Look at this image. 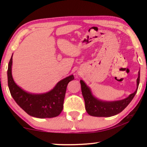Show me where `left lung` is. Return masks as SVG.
Instances as JSON below:
<instances>
[{"label":"left lung","mask_w":147,"mask_h":147,"mask_svg":"<svg viewBox=\"0 0 147 147\" xmlns=\"http://www.w3.org/2000/svg\"><path fill=\"white\" fill-rule=\"evenodd\" d=\"M140 81V71L137 78V88L136 91L130 94L128 98L120 101L102 102L97 100L92 95L90 88L81 80L82 93L85 101L86 110L90 116L98 117H109L121 112L127 106L137 92Z\"/></svg>","instance_id":"8db88e82"}]
</instances>
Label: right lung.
I'll return each mask as SVG.
<instances>
[{"label": "right lung", "mask_w": 147, "mask_h": 147, "mask_svg": "<svg viewBox=\"0 0 147 147\" xmlns=\"http://www.w3.org/2000/svg\"><path fill=\"white\" fill-rule=\"evenodd\" d=\"M13 55L7 70L8 86L13 99L22 109L33 117L53 118L61 113L68 83L74 80L73 75L59 82L51 91L43 94H31L23 91L15 83L12 77Z\"/></svg>", "instance_id": "obj_1"}]
</instances>
